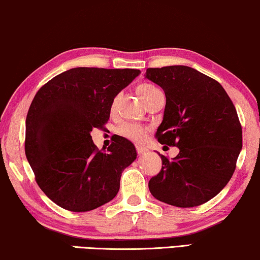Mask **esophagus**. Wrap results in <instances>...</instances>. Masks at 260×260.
<instances>
[{"mask_svg":"<svg viewBox=\"0 0 260 260\" xmlns=\"http://www.w3.org/2000/svg\"><path fill=\"white\" fill-rule=\"evenodd\" d=\"M137 152H138L139 155H142V154H145V153H147L148 149L142 147V146H137Z\"/></svg>","mask_w":260,"mask_h":260,"instance_id":"1","label":"esophagus"}]
</instances>
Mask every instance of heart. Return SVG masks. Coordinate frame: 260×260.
Wrapping results in <instances>:
<instances>
[{
	"label": "heart",
	"mask_w": 260,
	"mask_h": 260,
	"mask_svg": "<svg viewBox=\"0 0 260 260\" xmlns=\"http://www.w3.org/2000/svg\"><path fill=\"white\" fill-rule=\"evenodd\" d=\"M160 93H161V90H160L158 87H155L154 85H151V83H140V85L137 87V94L139 95V98L141 99V101L144 102L145 105H147L149 101L153 100V99ZM118 100H119V96H115L111 102L112 113L115 112L116 106H118ZM146 131H147L146 129V127L134 122L122 123L118 129V132L122 135V137L128 138L131 140H134V141H141L142 139L145 138Z\"/></svg>",
	"instance_id": "heart-1"
}]
</instances>
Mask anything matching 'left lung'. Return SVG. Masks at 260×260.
I'll return each instance as SVG.
<instances>
[{"mask_svg":"<svg viewBox=\"0 0 260 260\" xmlns=\"http://www.w3.org/2000/svg\"><path fill=\"white\" fill-rule=\"evenodd\" d=\"M146 79L166 95L155 137L179 148L172 160L159 154L162 167L149 180V191L168 205L199 206L214 198L236 170L243 133L235 105L220 83L187 66L148 68Z\"/></svg>","mask_w":260,"mask_h":260,"instance_id":"8db88e82","label":"left lung"}]
</instances>
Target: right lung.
<instances>
[{"instance_id": "1", "label": "right lung", "mask_w": 260, "mask_h": 260, "mask_svg": "<svg viewBox=\"0 0 260 260\" xmlns=\"http://www.w3.org/2000/svg\"><path fill=\"white\" fill-rule=\"evenodd\" d=\"M139 74L72 68L36 93L25 119V156L40 188L60 207L92 211L118 194L121 173L137 159L134 145L118 137L99 151L90 132L104 127L112 100Z\"/></svg>"}]
</instances>
